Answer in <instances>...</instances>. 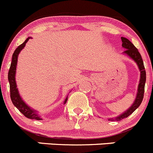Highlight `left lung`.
Returning a JSON list of instances; mask_svg holds the SVG:
<instances>
[{
	"label": "left lung",
	"mask_w": 153,
	"mask_h": 153,
	"mask_svg": "<svg viewBox=\"0 0 153 153\" xmlns=\"http://www.w3.org/2000/svg\"><path fill=\"white\" fill-rule=\"evenodd\" d=\"M121 39H122V46H123L124 48H126V50L124 51V53L128 55L129 56H130V57L136 62L138 68H139L140 71H141V78H140L139 85H138V93H137L136 98H135V100L134 103L133 104V105H132L127 111L124 112V113H122V115H120L119 116L116 117L115 119H110V121H120L122 120V119L127 118L130 114H132L138 107H139L141 102H142L143 98H144V86H145L146 82V71L145 68H144L143 59L142 58H141L140 53L138 52V49L135 48V45H133L128 39L125 38V37H121Z\"/></svg>",
	"instance_id": "1"
}]
</instances>
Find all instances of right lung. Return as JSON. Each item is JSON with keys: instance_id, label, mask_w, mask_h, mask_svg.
<instances>
[{"instance_id": "right-lung-1", "label": "right lung", "mask_w": 153, "mask_h": 153, "mask_svg": "<svg viewBox=\"0 0 153 153\" xmlns=\"http://www.w3.org/2000/svg\"><path fill=\"white\" fill-rule=\"evenodd\" d=\"M31 37H28L24 42L20 45L18 48L15 49V52L12 54V63H11L10 68H9V73H8V79L9 82V88H10V97L12 100L13 105L26 116L28 119H35V120H42L40 116L34 110L31 109L22 100L21 97L19 95V93L17 88L16 82H15V72H16V65L18 62V56L19 53L25 47L26 43ZM68 100V97L65 99L64 104L66 103Z\"/></svg>"}]
</instances>
